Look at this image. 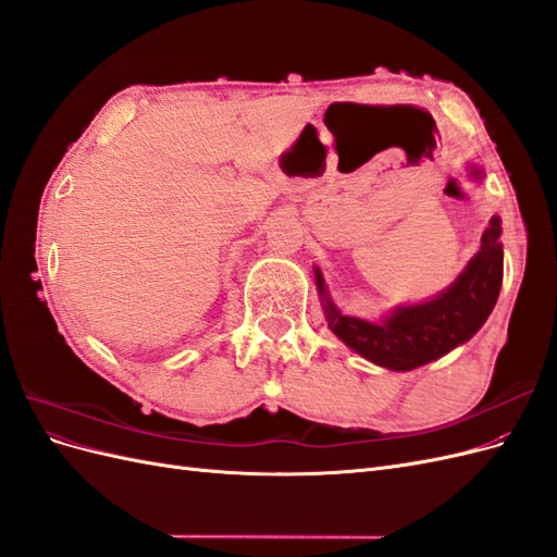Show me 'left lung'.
Segmentation results:
<instances>
[{"mask_svg": "<svg viewBox=\"0 0 557 557\" xmlns=\"http://www.w3.org/2000/svg\"><path fill=\"white\" fill-rule=\"evenodd\" d=\"M471 181H481L483 170L469 164ZM502 218L493 215L481 237V248L467 262L446 290L418 305L395 307L376 323L344 315L334 305L323 274L315 267V288L323 305L327 327L360 356L391 372L411 369L440 360L453 348L474 336L493 313L504 274V250L499 244Z\"/></svg>", "mask_w": 557, "mask_h": 557, "instance_id": "obj_1", "label": "left lung"}]
</instances>
